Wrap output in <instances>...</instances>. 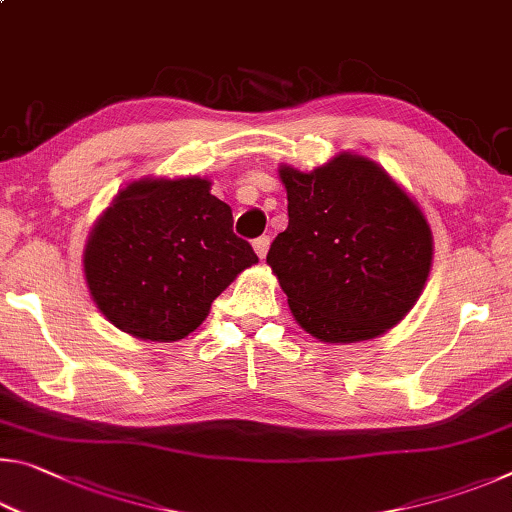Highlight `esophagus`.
Segmentation results:
<instances>
[{
    "label": "esophagus",
    "mask_w": 512,
    "mask_h": 512,
    "mask_svg": "<svg viewBox=\"0 0 512 512\" xmlns=\"http://www.w3.org/2000/svg\"><path fill=\"white\" fill-rule=\"evenodd\" d=\"M268 246H271V239H268V237H259V239L253 241V248H255V253H257L259 259L266 257Z\"/></svg>",
    "instance_id": "1"
}]
</instances>
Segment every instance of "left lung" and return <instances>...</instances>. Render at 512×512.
I'll list each match as a JSON object with an SVG mask.
<instances>
[{
    "label": "left lung",
    "instance_id": "8db88e82",
    "mask_svg": "<svg viewBox=\"0 0 512 512\" xmlns=\"http://www.w3.org/2000/svg\"><path fill=\"white\" fill-rule=\"evenodd\" d=\"M289 225L266 255L293 318L323 343L368 341L418 302L433 257L420 207L363 155L280 167Z\"/></svg>",
    "mask_w": 512,
    "mask_h": 512
}]
</instances>
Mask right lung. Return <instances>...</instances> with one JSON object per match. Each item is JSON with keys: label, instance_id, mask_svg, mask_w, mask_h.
<instances>
[{"label": "right lung", "instance_id": "obj_1", "mask_svg": "<svg viewBox=\"0 0 512 512\" xmlns=\"http://www.w3.org/2000/svg\"><path fill=\"white\" fill-rule=\"evenodd\" d=\"M257 264L232 210L205 178H144L115 196L83 253L90 296L112 325L144 341L185 339L216 296Z\"/></svg>", "mask_w": 512, "mask_h": 512}]
</instances>
